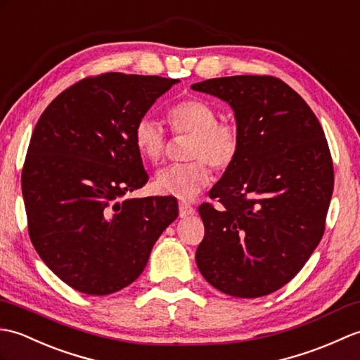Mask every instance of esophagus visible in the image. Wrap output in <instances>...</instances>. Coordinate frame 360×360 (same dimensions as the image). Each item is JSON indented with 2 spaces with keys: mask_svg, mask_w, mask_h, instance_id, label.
<instances>
[{
  "mask_svg": "<svg viewBox=\"0 0 360 360\" xmlns=\"http://www.w3.org/2000/svg\"><path fill=\"white\" fill-rule=\"evenodd\" d=\"M194 211L195 210L189 203H186V202H180L179 203V214H180L181 219L183 217H188V215H191V214H194Z\"/></svg>",
  "mask_w": 360,
  "mask_h": 360,
  "instance_id": "34e87169",
  "label": "esophagus"
}]
</instances>
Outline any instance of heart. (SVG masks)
<instances>
[{"mask_svg":"<svg viewBox=\"0 0 360 360\" xmlns=\"http://www.w3.org/2000/svg\"><path fill=\"white\" fill-rule=\"evenodd\" d=\"M174 132L193 134L188 155L191 162L158 169L154 186L160 194L191 200L210 185L211 169H225L240 149V131L233 122H219V112L207 101L186 98L167 110ZM166 131L153 115H141L134 126V143L140 155L157 162L166 149Z\"/></svg>","mask_w":360,"mask_h":360,"instance_id":"heart-1","label":"heart"}]
</instances>
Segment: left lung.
Segmentation results:
<instances>
[{"mask_svg": "<svg viewBox=\"0 0 360 360\" xmlns=\"http://www.w3.org/2000/svg\"><path fill=\"white\" fill-rule=\"evenodd\" d=\"M191 87L229 103L240 131L236 160L210 191L220 206L198 207L197 266L221 292L262 297L288 283L323 236L334 186L328 143L305 100L276 77Z\"/></svg>", "mask_w": 360, "mask_h": 360, "instance_id": "obj_1", "label": "left lung"}]
</instances>
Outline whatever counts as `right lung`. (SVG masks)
<instances>
[{"mask_svg": "<svg viewBox=\"0 0 360 360\" xmlns=\"http://www.w3.org/2000/svg\"><path fill=\"white\" fill-rule=\"evenodd\" d=\"M179 83L108 72L72 84L39 117L21 189L32 245L53 274L91 295L137 278L177 219L174 197L126 198L146 185L134 126Z\"/></svg>", "mask_w": 360, "mask_h": 360, "instance_id": "right-lung-1", "label": "right lung"}]
</instances>
